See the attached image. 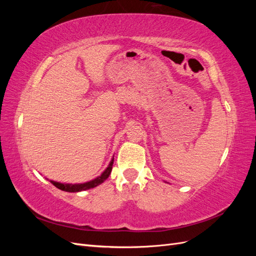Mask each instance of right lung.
<instances>
[{
  "label": "right lung",
  "mask_w": 256,
  "mask_h": 256,
  "mask_svg": "<svg viewBox=\"0 0 256 256\" xmlns=\"http://www.w3.org/2000/svg\"><path fill=\"white\" fill-rule=\"evenodd\" d=\"M113 162H114V158H112L109 166H108V168L104 170V173L100 176H98L97 178H95V180H90V182H84V184H60V182H58L51 180V184L56 186V188L63 190V191H67V192H80V191H83V190H88L90 188H95V187H97L98 184H102L106 180V178L109 177V175L111 174V171H112Z\"/></svg>",
  "instance_id": "right-lung-1"
}]
</instances>
